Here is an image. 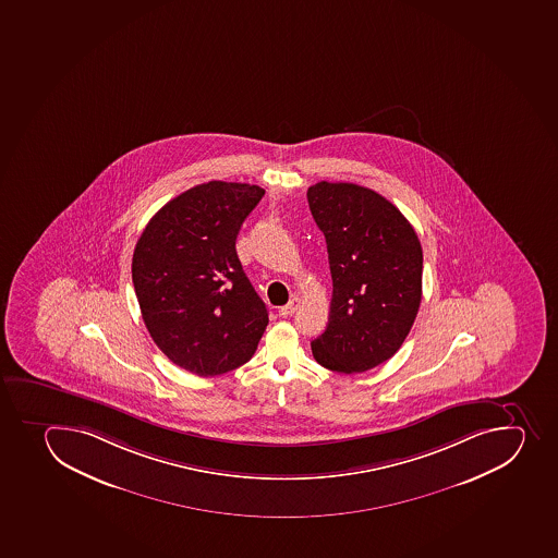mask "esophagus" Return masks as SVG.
I'll use <instances>...</instances> for the list:
<instances>
[{"label":"esophagus","mask_w":558,"mask_h":558,"mask_svg":"<svg viewBox=\"0 0 558 558\" xmlns=\"http://www.w3.org/2000/svg\"><path fill=\"white\" fill-rule=\"evenodd\" d=\"M298 307H300V298H292L291 302L287 303V305H283V307H280V316H291V314L296 313Z\"/></svg>","instance_id":"34e87169"}]
</instances>
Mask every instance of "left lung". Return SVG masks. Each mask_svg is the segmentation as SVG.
Here are the masks:
<instances>
[{
  "label": "left lung",
  "instance_id": "obj_1",
  "mask_svg": "<svg viewBox=\"0 0 558 558\" xmlns=\"http://www.w3.org/2000/svg\"><path fill=\"white\" fill-rule=\"evenodd\" d=\"M307 201L332 277L329 324L311 341L314 360L343 374L371 371L399 351L420 311V239L403 213L368 187L322 181Z\"/></svg>",
  "mask_w": 558,
  "mask_h": 558
}]
</instances>
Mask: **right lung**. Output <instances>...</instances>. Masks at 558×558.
I'll return each instance as SVG.
<instances>
[{
  "instance_id": "add662e5",
  "label": "right lung",
  "mask_w": 558,
  "mask_h": 558,
  "mask_svg": "<svg viewBox=\"0 0 558 558\" xmlns=\"http://www.w3.org/2000/svg\"><path fill=\"white\" fill-rule=\"evenodd\" d=\"M264 193L242 182L198 184L155 213L133 251V287L149 336L197 376L247 363L269 324L234 250Z\"/></svg>"
}]
</instances>
